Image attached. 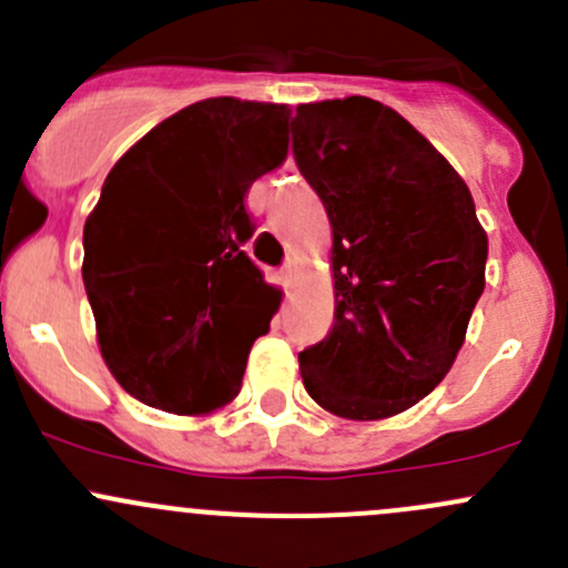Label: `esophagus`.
I'll return each mask as SVG.
<instances>
[{
    "label": "esophagus",
    "instance_id": "1",
    "mask_svg": "<svg viewBox=\"0 0 568 568\" xmlns=\"http://www.w3.org/2000/svg\"><path fill=\"white\" fill-rule=\"evenodd\" d=\"M294 274H296V257H288V261L283 263V268H280V277H283L285 285H291Z\"/></svg>",
    "mask_w": 568,
    "mask_h": 568
}]
</instances>
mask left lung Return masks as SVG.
Listing matches in <instances>:
<instances>
[{"label":"left lung","instance_id":"8db88e82","mask_svg":"<svg viewBox=\"0 0 568 568\" xmlns=\"http://www.w3.org/2000/svg\"><path fill=\"white\" fill-rule=\"evenodd\" d=\"M291 151L332 225L335 321L300 354L316 404L382 420L454 365L484 294L489 242L443 153L365 95L296 106Z\"/></svg>","mask_w":568,"mask_h":568}]
</instances>
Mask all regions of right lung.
I'll return each mask as SVG.
<instances>
[{"instance_id": "right-lung-1", "label": "right lung", "mask_w": 568, "mask_h": 568, "mask_svg": "<svg viewBox=\"0 0 568 568\" xmlns=\"http://www.w3.org/2000/svg\"><path fill=\"white\" fill-rule=\"evenodd\" d=\"M288 153V109L205 99L148 131L106 175L84 222L82 280L125 393L205 415L242 387L277 291L244 250V197Z\"/></svg>"}]
</instances>
